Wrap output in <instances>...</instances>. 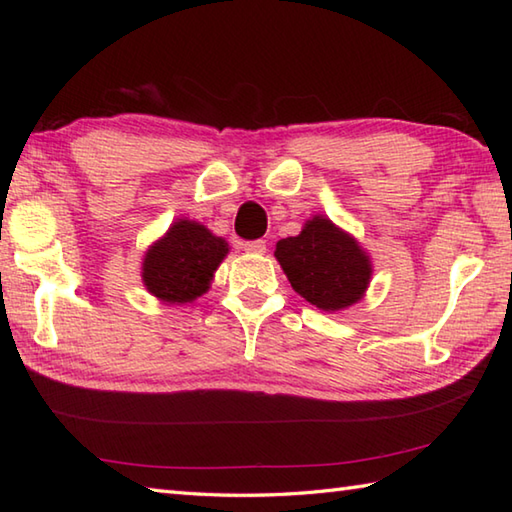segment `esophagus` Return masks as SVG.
I'll use <instances>...</instances> for the list:
<instances>
[{"mask_svg":"<svg viewBox=\"0 0 512 512\" xmlns=\"http://www.w3.org/2000/svg\"><path fill=\"white\" fill-rule=\"evenodd\" d=\"M246 253H253V255H264L266 253V242L264 239H255V242H246L244 244Z\"/></svg>","mask_w":512,"mask_h":512,"instance_id":"obj_1","label":"esophagus"}]
</instances>
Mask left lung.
<instances>
[{"label":"left lung","mask_w":512,"mask_h":512,"mask_svg":"<svg viewBox=\"0 0 512 512\" xmlns=\"http://www.w3.org/2000/svg\"><path fill=\"white\" fill-rule=\"evenodd\" d=\"M275 257L290 286L325 312L356 303L372 275L361 246L325 217H312L297 237L279 239Z\"/></svg>","instance_id":"1"}]
</instances>
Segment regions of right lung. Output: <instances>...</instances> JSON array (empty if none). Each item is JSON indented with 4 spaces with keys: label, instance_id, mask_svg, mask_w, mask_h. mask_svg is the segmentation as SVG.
<instances>
[{
    "label": "right lung",
    "instance_id": "obj_1",
    "mask_svg": "<svg viewBox=\"0 0 512 512\" xmlns=\"http://www.w3.org/2000/svg\"><path fill=\"white\" fill-rule=\"evenodd\" d=\"M228 253L222 237L198 222L180 220L149 248L143 281L151 295L167 303H184L209 290V281Z\"/></svg>",
    "mask_w": 512,
    "mask_h": 512
}]
</instances>
